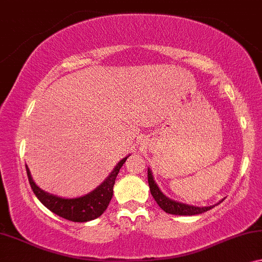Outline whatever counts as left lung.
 Segmentation results:
<instances>
[{"mask_svg": "<svg viewBox=\"0 0 262 262\" xmlns=\"http://www.w3.org/2000/svg\"><path fill=\"white\" fill-rule=\"evenodd\" d=\"M148 185H149V190L150 193L158 205L160 206L161 209L164 210L165 212L171 213V215H180V216H193V215H200V213H203L208 210L212 209L215 205H210V206H196V205H190V204H185L182 203V202L174 201L172 198H168L166 194H164L163 191L159 189L158 184L156 183V180L153 178V173L150 171V168L148 167Z\"/></svg>", "mask_w": 262, "mask_h": 262, "instance_id": "left-lung-1", "label": "left lung"}]
</instances>
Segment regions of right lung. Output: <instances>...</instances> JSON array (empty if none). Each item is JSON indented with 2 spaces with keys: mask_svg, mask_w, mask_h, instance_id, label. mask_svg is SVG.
I'll return each instance as SVG.
<instances>
[{
  "mask_svg": "<svg viewBox=\"0 0 262 262\" xmlns=\"http://www.w3.org/2000/svg\"><path fill=\"white\" fill-rule=\"evenodd\" d=\"M128 157L119 161V164L114 167L113 171L110 172V174L106 177L101 185H98L91 192L76 198L59 197L57 194L41 190L33 180L31 171H29L27 165H26V171H27L28 180L33 192L47 209L56 213V215L62 217V219L72 221V222H89V221H93L101 216L105 211V209L108 208L110 201L113 198V189L115 179L119 174L120 168L126 163Z\"/></svg>",
  "mask_w": 262,
  "mask_h": 262,
  "instance_id": "right-lung-1",
  "label": "right lung"
}]
</instances>
